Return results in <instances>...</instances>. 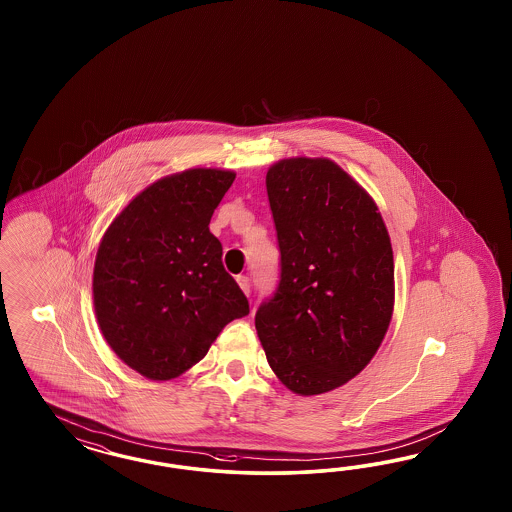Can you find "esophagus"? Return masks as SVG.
Returning a JSON list of instances; mask_svg holds the SVG:
<instances>
[{"label":"esophagus","instance_id":"1","mask_svg":"<svg viewBox=\"0 0 512 512\" xmlns=\"http://www.w3.org/2000/svg\"><path fill=\"white\" fill-rule=\"evenodd\" d=\"M236 281H238L240 289H242L246 295H249V291H251V285H249V276L242 274V276H238V278H236Z\"/></svg>","mask_w":512,"mask_h":512}]
</instances>
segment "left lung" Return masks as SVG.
<instances>
[{
  "label": "left lung",
  "instance_id": "8db88e82",
  "mask_svg": "<svg viewBox=\"0 0 512 512\" xmlns=\"http://www.w3.org/2000/svg\"><path fill=\"white\" fill-rule=\"evenodd\" d=\"M279 281L255 328L270 368L296 394L338 388L387 334L394 259L370 195L330 159H283L266 174Z\"/></svg>",
  "mask_w": 512,
  "mask_h": 512
}]
</instances>
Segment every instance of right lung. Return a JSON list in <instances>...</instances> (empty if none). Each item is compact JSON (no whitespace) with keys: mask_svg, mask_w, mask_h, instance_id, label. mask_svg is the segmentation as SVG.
I'll list each match as a JSON object with an SVG mask.
<instances>
[{"mask_svg":"<svg viewBox=\"0 0 512 512\" xmlns=\"http://www.w3.org/2000/svg\"><path fill=\"white\" fill-rule=\"evenodd\" d=\"M234 176L193 169L163 178L103 236L93 268L95 315L112 351L148 379L186 372L223 326L249 313L208 229Z\"/></svg>","mask_w":512,"mask_h":512,"instance_id":"1","label":"right lung"}]
</instances>
